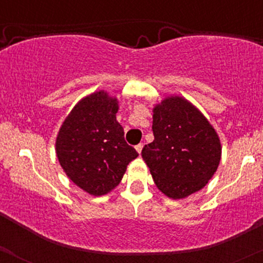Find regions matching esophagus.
<instances>
[{"label": "esophagus", "instance_id": "34e87169", "mask_svg": "<svg viewBox=\"0 0 263 263\" xmlns=\"http://www.w3.org/2000/svg\"><path fill=\"white\" fill-rule=\"evenodd\" d=\"M135 148H136V151H137V152H138V153H141V151H142V148H143V144H142V143H140V144H137V146H136V147H135Z\"/></svg>", "mask_w": 263, "mask_h": 263}]
</instances>
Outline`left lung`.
I'll list each match as a JSON object with an SVG mask.
<instances>
[{"label":"left lung","mask_w":263,"mask_h":263,"mask_svg":"<svg viewBox=\"0 0 263 263\" xmlns=\"http://www.w3.org/2000/svg\"><path fill=\"white\" fill-rule=\"evenodd\" d=\"M155 140L142 149L157 188L183 199L206 185L219 167L221 143L206 117L182 96L153 108Z\"/></svg>","instance_id":"8db88e82"}]
</instances>
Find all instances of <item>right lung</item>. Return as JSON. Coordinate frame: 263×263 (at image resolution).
<instances>
[{
    "mask_svg": "<svg viewBox=\"0 0 263 263\" xmlns=\"http://www.w3.org/2000/svg\"><path fill=\"white\" fill-rule=\"evenodd\" d=\"M119 101L100 90L75 105L60 127L55 152L65 174L89 194L105 195L121 182L138 153L117 122Z\"/></svg>",
    "mask_w": 263,
    "mask_h": 263,
    "instance_id": "right-lung-1",
    "label": "right lung"
}]
</instances>
